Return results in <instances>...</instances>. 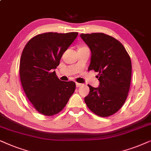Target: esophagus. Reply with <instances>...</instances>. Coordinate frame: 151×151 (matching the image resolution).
<instances>
[{
  "label": "esophagus",
  "instance_id": "obj_1",
  "mask_svg": "<svg viewBox=\"0 0 151 151\" xmlns=\"http://www.w3.org/2000/svg\"><path fill=\"white\" fill-rule=\"evenodd\" d=\"M82 85L81 83H76V86H77V87L78 88V87H80V86H81Z\"/></svg>",
  "mask_w": 151,
  "mask_h": 151
}]
</instances>
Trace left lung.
I'll list each match as a JSON object with an SVG mask.
<instances>
[{
	"label": "left lung",
	"mask_w": 151,
	"mask_h": 151,
	"mask_svg": "<svg viewBox=\"0 0 151 151\" xmlns=\"http://www.w3.org/2000/svg\"><path fill=\"white\" fill-rule=\"evenodd\" d=\"M91 51L88 70L99 72V87L90 88L84 98L88 108L98 116L115 113L127 98L131 81V60L119 41L104 33L81 34Z\"/></svg>",
	"instance_id": "8db88e82"
}]
</instances>
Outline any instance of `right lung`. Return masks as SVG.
I'll use <instances>...</instances> for the list:
<instances>
[{
    "instance_id": "obj_1",
    "label": "right lung",
    "mask_w": 151,
    "mask_h": 151,
    "mask_svg": "<svg viewBox=\"0 0 151 151\" xmlns=\"http://www.w3.org/2000/svg\"><path fill=\"white\" fill-rule=\"evenodd\" d=\"M77 36V32L41 34L30 39L22 52V86L35 109L44 115L61 112L74 93L75 83L59 80L54 70Z\"/></svg>"
}]
</instances>
